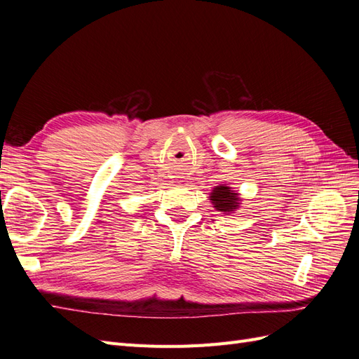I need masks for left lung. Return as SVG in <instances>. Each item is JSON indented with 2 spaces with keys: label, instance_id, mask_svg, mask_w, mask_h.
Instances as JSON below:
<instances>
[{
  "label": "left lung",
  "instance_id": "1",
  "mask_svg": "<svg viewBox=\"0 0 359 359\" xmlns=\"http://www.w3.org/2000/svg\"><path fill=\"white\" fill-rule=\"evenodd\" d=\"M211 203L214 205L215 211L223 212V214H232L240 208V194H238L232 187L227 186V184H219L215 186L211 191L210 196Z\"/></svg>",
  "mask_w": 359,
  "mask_h": 359
}]
</instances>
